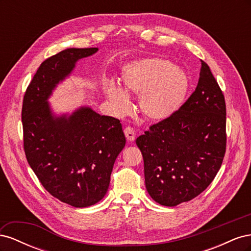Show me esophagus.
I'll return each mask as SVG.
<instances>
[{
    "mask_svg": "<svg viewBox=\"0 0 251 251\" xmlns=\"http://www.w3.org/2000/svg\"><path fill=\"white\" fill-rule=\"evenodd\" d=\"M125 135L128 141H134L135 140V130L131 126H126L125 128Z\"/></svg>",
    "mask_w": 251,
    "mask_h": 251,
    "instance_id": "obj_1",
    "label": "esophagus"
}]
</instances>
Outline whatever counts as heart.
I'll list each match as a JSON object with an SVG mask.
<instances>
[{
  "label": "heart",
  "instance_id": "heart-1",
  "mask_svg": "<svg viewBox=\"0 0 251 251\" xmlns=\"http://www.w3.org/2000/svg\"><path fill=\"white\" fill-rule=\"evenodd\" d=\"M121 82L126 93L140 96V109L151 120H163L174 115L183 104L189 86L183 70L173 67L170 60L158 57L134 60L125 66ZM124 90L113 83L105 87V94L120 114L130 108Z\"/></svg>",
  "mask_w": 251,
  "mask_h": 251
}]
</instances>
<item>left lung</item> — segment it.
Masks as SVG:
<instances>
[{"label":"left lung","instance_id":"left-lung-1","mask_svg":"<svg viewBox=\"0 0 251 251\" xmlns=\"http://www.w3.org/2000/svg\"><path fill=\"white\" fill-rule=\"evenodd\" d=\"M136 144L143 157L147 191L157 203L176 206L211 183L226 151V104L204 60L193 94L174 115L151 125Z\"/></svg>","mask_w":251,"mask_h":251}]
</instances>
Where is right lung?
I'll list each match as a JSON object with an SVG mask.
<instances>
[{
  "mask_svg": "<svg viewBox=\"0 0 251 251\" xmlns=\"http://www.w3.org/2000/svg\"><path fill=\"white\" fill-rule=\"evenodd\" d=\"M97 50L70 48L44 60L23 100L27 161L49 194L74 207L91 206L103 198L126 137L119 119L83 107L70 116L54 117L47 100L78 59Z\"/></svg>",
  "mask_w": 251,
  "mask_h": 251,
  "instance_id": "1",
  "label": "right lung"
}]
</instances>
